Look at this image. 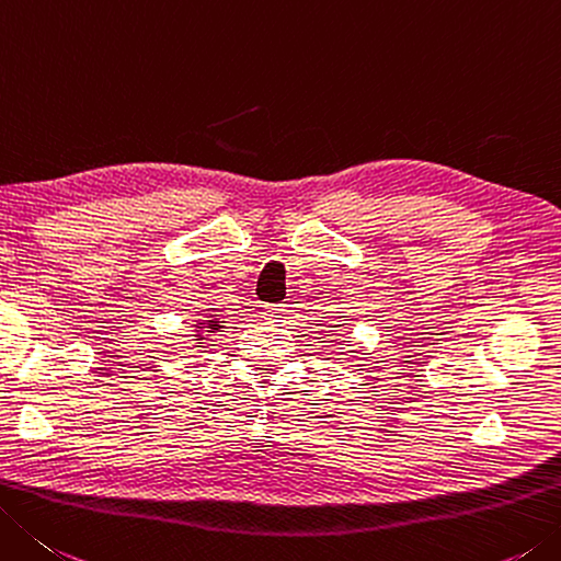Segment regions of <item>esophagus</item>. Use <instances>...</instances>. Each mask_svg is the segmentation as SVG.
I'll use <instances>...</instances> for the list:
<instances>
[{
  "instance_id": "obj_1",
  "label": "esophagus",
  "mask_w": 561,
  "mask_h": 561,
  "mask_svg": "<svg viewBox=\"0 0 561 561\" xmlns=\"http://www.w3.org/2000/svg\"><path fill=\"white\" fill-rule=\"evenodd\" d=\"M263 317H266V320H271V322H278L283 317V308H280V305H266V308H263Z\"/></svg>"
}]
</instances>
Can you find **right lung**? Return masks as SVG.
<instances>
[{
    "instance_id": "right-lung-1",
    "label": "right lung",
    "mask_w": 561,
    "mask_h": 561,
    "mask_svg": "<svg viewBox=\"0 0 561 561\" xmlns=\"http://www.w3.org/2000/svg\"><path fill=\"white\" fill-rule=\"evenodd\" d=\"M207 327H209V330H217L219 324H217V322H207Z\"/></svg>"
}]
</instances>
